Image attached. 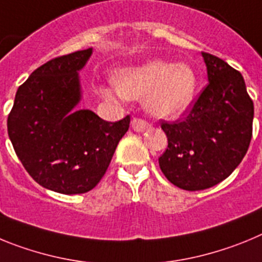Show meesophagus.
I'll return each instance as SVG.
<instances>
[{
  "mask_svg": "<svg viewBox=\"0 0 262 262\" xmlns=\"http://www.w3.org/2000/svg\"><path fill=\"white\" fill-rule=\"evenodd\" d=\"M131 127H133V129L134 131H136V133H144V131H147L148 128H151V124L143 119L134 118V119L131 120Z\"/></svg>",
  "mask_w": 262,
  "mask_h": 262,
  "instance_id": "34e87169",
  "label": "esophagus"
}]
</instances>
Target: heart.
I'll list each match as a JSON object with an SVG mask.
<instances>
[{"instance_id":"b5f03b06","label":"heart","mask_w":262,"mask_h":262,"mask_svg":"<svg viewBox=\"0 0 262 262\" xmlns=\"http://www.w3.org/2000/svg\"><path fill=\"white\" fill-rule=\"evenodd\" d=\"M114 85H101L97 93L110 102L122 99H142L151 115L174 119L184 114L196 92V75L187 64L151 60L142 66L118 69Z\"/></svg>"}]
</instances>
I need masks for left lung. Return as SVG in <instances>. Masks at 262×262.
<instances>
[{
  "label": "left lung",
  "instance_id": "8db88e82",
  "mask_svg": "<svg viewBox=\"0 0 262 262\" xmlns=\"http://www.w3.org/2000/svg\"><path fill=\"white\" fill-rule=\"evenodd\" d=\"M209 84L189 114L163 122L168 148L159 164L169 181L189 191L226 180L248 151L253 102L242 73L224 60L202 52Z\"/></svg>",
  "mask_w": 262,
  "mask_h": 262
}]
</instances>
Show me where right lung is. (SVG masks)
<instances>
[{"label":"right lung","instance_id":"add662e5","mask_svg":"<svg viewBox=\"0 0 262 262\" xmlns=\"http://www.w3.org/2000/svg\"><path fill=\"white\" fill-rule=\"evenodd\" d=\"M93 48L50 60L32 72L15 94L8 134L34 181L61 194L92 190L107 170L129 115L115 123L80 108L78 72Z\"/></svg>","mask_w":262,"mask_h":262}]
</instances>
